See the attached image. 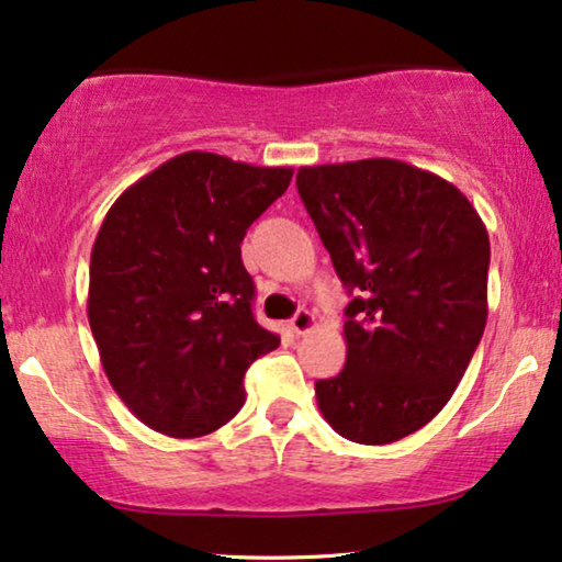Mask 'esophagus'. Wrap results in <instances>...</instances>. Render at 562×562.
I'll use <instances>...</instances> for the list:
<instances>
[{
	"label": "esophagus",
	"mask_w": 562,
	"mask_h": 562,
	"mask_svg": "<svg viewBox=\"0 0 562 562\" xmlns=\"http://www.w3.org/2000/svg\"><path fill=\"white\" fill-rule=\"evenodd\" d=\"M314 324H316V318H314V314H311V311H297V314L290 318V331L305 334V331L314 329Z\"/></svg>",
	"instance_id": "esophagus-1"
}]
</instances>
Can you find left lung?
Returning <instances> with one entry per match:
<instances>
[{
    "label": "left lung",
    "instance_id": "8db88e82",
    "mask_svg": "<svg viewBox=\"0 0 562 562\" xmlns=\"http://www.w3.org/2000/svg\"><path fill=\"white\" fill-rule=\"evenodd\" d=\"M297 194L339 280L345 368L316 381L324 420L355 443H394L428 425L487 322V228L461 191L392 158L303 166Z\"/></svg>",
    "mask_w": 562,
    "mask_h": 562
}]
</instances>
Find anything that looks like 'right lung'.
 <instances>
[{
    "mask_svg": "<svg viewBox=\"0 0 562 562\" xmlns=\"http://www.w3.org/2000/svg\"><path fill=\"white\" fill-rule=\"evenodd\" d=\"M293 168L181 153L111 204L90 254L88 322L113 392L170 438L244 407V373L280 337L251 314L240 240Z\"/></svg>",
    "mask_w": 562,
    "mask_h": 562,
    "instance_id": "1",
    "label": "right lung"
}]
</instances>
